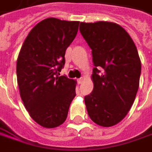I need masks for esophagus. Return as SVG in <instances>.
<instances>
[{
	"mask_svg": "<svg viewBox=\"0 0 152 152\" xmlns=\"http://www.w3.org/2000/svg\"><path fill=\"white\" fill-rule=\"evenodd\" d=\"M83 78L81 77V78H79V79L77 80V82H78V84H81L82 82H83Z\"/></svg>",
	"mask_w": 152,
	"mask_h": 152,
	"instance_id": "1",
	"label": "esophagus"
}]
</instances>
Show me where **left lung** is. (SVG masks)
<instances>
[{"instance_id": "obj_1", "label": "left lung", "mask_w": 152, "mask_h": 152, "mask_svg": "<svg viewBox=\"0 0 152 152\" xmlns=\"http://www.w3.org/2000/svg\"><path fill=\"white\" fill-rule=\"evenodd\" d=\"M80 32L92 50L94 66V88L85 97L87 112L96 124L111 127L128 114L138 91L142 66L137 49L116 23L81 22Z\"/></svg>"}]
</instances>
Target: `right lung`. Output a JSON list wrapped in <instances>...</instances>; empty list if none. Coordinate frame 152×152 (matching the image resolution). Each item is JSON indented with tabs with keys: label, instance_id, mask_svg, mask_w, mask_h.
<instances>
[{
	"label": "right lung",
	"instance_id": "add662e5",
	"mask_svg": "<svg viewBox=\"0 0 152 152\" xmlns=\"http://www.w3.org/2000/svg\"><path fill=\"white\" fill-rule=\"evenodd\" d=\"M79 24L45 19L32 28L21 47L16 64L20 97L30 117L43 128L63 124L76 96V80L59 75Z\"/></svg>",
	"mask_w": 152,
	"mask_h": 152
}]
</instances>
